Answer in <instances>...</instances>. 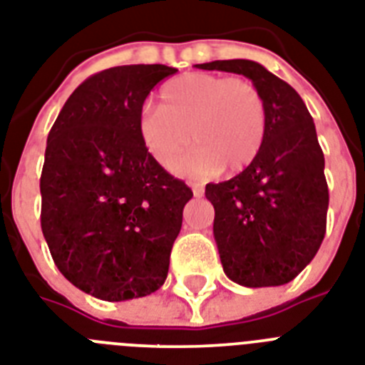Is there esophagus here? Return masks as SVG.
<instances>
[{"instance_id":"esophagus-1","label":"esophagus","mask_w":365,"mask_h":365,"mask_svg":"<svg viewBox=\"0 0 365 365\" xmlns=\"http://www.w3.org/2000/svg\"><path fill=\"white\" fill-rule=\"evenodd\" d=\"M192 192H195V197H202L204 195V187H202L200 183H192Z\"/></svg>"}]
</instances>
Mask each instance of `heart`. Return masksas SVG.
Listing matches in <instances>:
<instances>
[{
  "label": "heart",
  "instance_id": "b5f03b06",
  "mask_svg": "<svg viewBox=\"0 0 365 365\" xmlns=\"http://www.w3.org/2000/svg\"><path fill=\"white\" fill-rule=\"evenodd\" d=\"M267 128V102L258 85L207 72L170 79L161 88V107H146L137 120L140 143L163 167H173L192 139L198 148L176 170L195 178L222 168L243 173L258 159Z\"/></svg>",
  "mask_w": 365,
  "mask_h": 365
}]
</instances>
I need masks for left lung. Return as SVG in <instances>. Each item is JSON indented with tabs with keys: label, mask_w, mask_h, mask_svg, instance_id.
I'll use <instances>...</instances> for the list:
<instances>
[{
	"label": "left lung",
	"mask_w": 365,
	"mask_h": 365,
	"mask_svg": "<svg viewBox=\"0 0 365 365\" xmlns=\"http://www.w3.org/2000/svg\"><path fill=\"white\" fill-rule=\"evenodd\" d=\"M197 68L249 78L269 111L258 159L232 180L206 185L222 269L245 287L287 284L314 259L327 232L329 185L314 118L295 88L256 61H211Z\"/></svg>",
	"instance_id": "1"
}]
</instances>
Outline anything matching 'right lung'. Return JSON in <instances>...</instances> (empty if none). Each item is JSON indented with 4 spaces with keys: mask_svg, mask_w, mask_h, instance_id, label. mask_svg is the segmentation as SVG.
<instances>
[{
    "mask_svg": "<svg viewBox=\"0 0 365 365\" xmlns=\"http://www.w3.org/2000/svg\"><path fill=\"white\" fill-rule=\"evenodd\" d=\"M128 64L79 85L51 125L41 176V226L55 265L81 292L118 302L163 286L192 191L143 146L150 91L176 73Z\"/></svg>",
    "mask_w": 365,
    "mask_h": 365,
    "instance_id": "obj_1",
    "label": "right lung"
}]
</instances>
